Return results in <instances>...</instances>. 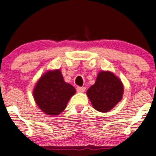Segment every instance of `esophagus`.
Listing matches in <instances>:
<instances>
[{
    "mask_svg": "<svg viewBox=\"0 0 156 156\" xmlns=\"http://www.w3.org/2000/svg\"><path fill=\"white\" fill-rule=\"evenodd\" d=\"M85 90H86V87H83V86H78L77 88H76V91H77L78 92H84Z\"/></svg>",
    "mask_w": 156,
    "mask_h": 156,
    "instance_id": "obj_1",
    "label": "esophagus"
}]
</instances>
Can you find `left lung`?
Segmentation results:
<instances>
[{"label":"left lung","instance_id":"left-lung-1","mask_svg":"<svg viewBox=\"0 0 156 156\" xmlns=\"http://www.w3.org/2000/svg\"><path fill=\"white\" fill-rule=\"evenodd\" d=\"M123 94L122 82L110 71L100 72L95 84L86 92L94 108L104 113L112 110L121 101Z\"/></svg>","mask_w":156,"mask_h":156}]
</instances>
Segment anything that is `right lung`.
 Returning <instances> with one entry per match:
<instances>
[{
    "label": "right lung",
    "mask_w": 156,
    "mask_h": 156,
    "mask_svg": "<svg viewBox=\"0 0 156 156\" xmlns=\"http://www.w3.org/2000/svg\"><path fill=\"white\" fill-rule=\"evenodd\" d=\"M76 93L72 85L64 82L60 70H49L41 76L33 90L35 103L48 115H58Z\"/></svg>",
    "instance_id": "add662e5"
}]
</instances>
